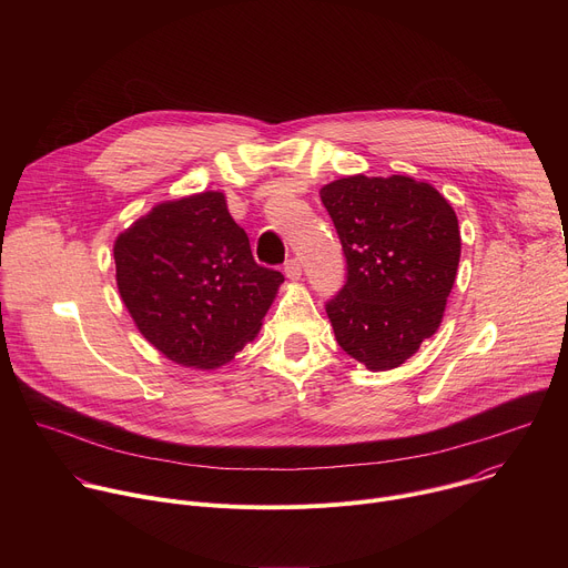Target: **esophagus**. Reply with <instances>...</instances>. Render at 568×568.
I'll return each instance as SVG.
<instances>
[{
	"label": "esophagus",
	"mask_w": 568,
	"mask_h": 568,
	"mask_svg": "<svg viewBox=\"0 0 568 568\" xmlns=\"http://www.w3.org/2000/svg\"><path fill=\"white\" fill-rule=\"evenodd\" d=\"M283 272H285V276H287L290 281H298V278H301V263H298L296 258H290V261L285 263Z\"/></svg>",
	"instance_id": "34e87169"
}]
</instances>
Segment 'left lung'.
Returning <instances> with one entry per match:
<instances>
[{
	"label": "left lung",
	"instance_id": "left-lung-1",
	"mask_svg": "<svg viewBox=\"0 0 568 568\" xmlns=\"http://www.w3.org/2000/svg\"><path fill=\"white\" fill-rule=\"evenodd\" d=\"M318 195L348 265L326 305L337 344L373 373L397 368L440 326L460 261L458 217L407 175H351Z\"/></svg>",
	"mask_w": 568,
	"mask_h": 568
}]
</instances>
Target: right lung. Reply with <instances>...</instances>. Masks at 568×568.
<instances>
[{"label": "right lung", "instance_id": "add662e5", "mask_svg": "<svg viewBox=\"0 0 568 568\" xmlns=\"http://www.w3.org/2000/svg\"><path fill=\"white\" fill-rule=\"evenodd\" d=\"M119 294L139 333L171 362L220 368L252 342L281 272L261 267L220 191L152 206L114 242Z\"/></svg>", "mask_w": 568, "mask_h": 568}]
</instances>
